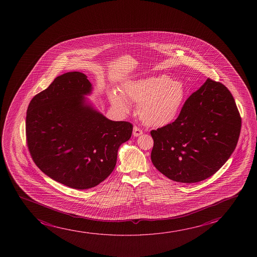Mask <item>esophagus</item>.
I'll return each mask as SVG.
<instances>
[{
  "mask_svg": "<svg viewBox=\"0 0 257 257\" xmlns=\"http://www.w3.org/2000/svg\"><path fill=\"white\" fill-rule=\"evenodd\" d=\"M143 134V132L141 130L140 127L134 126V135L135 137H139L140 135Z\"/></svg>",
  "mask_w": 257,
  "mask_h": 257,
  "instance_id": "34e87169",
  "label": "esophagus"
}]
</instances>
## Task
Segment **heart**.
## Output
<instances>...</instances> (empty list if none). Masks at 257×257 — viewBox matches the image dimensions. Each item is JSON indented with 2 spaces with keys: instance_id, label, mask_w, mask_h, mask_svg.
I'll list each match as a JSON object with an SVG mask.
<instances>
[{
  "instance_id": "1",
  "label": "heart",
  "mask_w": 257,
  "mask_h": 257,
  "mask_svg": "<svg viewBox=\"0 0 257 257\" xmlns=\"http://www.w3.org/2000/svg\"><path fill=\"white\" fill-rule=\"evenodd\" d=\"M121 94H108L111 105L122 113L130 111V102L138 104V114L148 126L163 127L172 123L183 104L185 88L183 83L168 75H158L127 81Z\"/></svg>"
}]
</instances>
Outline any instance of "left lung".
I'll list each match as a JSON object with an SVG mask.
<instances>
[{
	"instance_id": "1",
	"label": "left lung",
	"mask_w": 257,
	"mask_h": 257,
	"mask_svg": "<svg viewBox=\"0 0 257 257\" xmlns=\"http://www.w3.org/2000/svg\"><path fill=\"white\" fill-rule=\"evenodd\" d=\"M241 118L231 92L208 78L173 123L151 131L153 164L175 182L193 183L214 175L234 151Z\"/></svg>"
}]
</instances>
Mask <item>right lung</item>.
<instances>
[{"label":"right lung","mask_w":257,"mask_h":257,"mask_svg":"<svg viewBox=\"0 0 257 257\" xmlns=\"http://www.w3.org/2000/svg\"><path fill=\"white\" fill-rule=\"evenodd\" d=\"M92 85L80 72L55 78L36 95L26 115L33 162L50 178L75 190L98 185L111 174L133 124L112 121L87 101Z\"/></svg>","instance_id":"right-lung-1"}]
</instances>
